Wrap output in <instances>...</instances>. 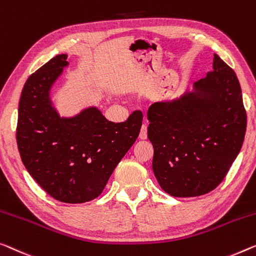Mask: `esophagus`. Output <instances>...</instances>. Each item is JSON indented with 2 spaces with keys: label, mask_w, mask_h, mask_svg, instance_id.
<instances>
[{
  "label": "esophagus",
  "mask_w": 256,
  "mask_h": 256,
  "mask_svg": "<svg viewBox=\"0 0 256 256\" xmlns=\"http://www.w3.org/2000/svg\"><path fill=\"white\" fill-rule=\"evenodd\" d=\"M139 138L141 140H144L147 139V125L144 124L142 126H141V130H140V134H139Z\"/></svg>",
  "instance_id": "obj_1"
}]
</instances>
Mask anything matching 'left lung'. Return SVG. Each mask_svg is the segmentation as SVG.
<instances>
[{
  "label": "left lung",
  "mask_w": 256,
  "mask_h": 256,
  "mask_svg": "<svg viewBox=\"0 0 256 256\" xmlns=\"http://www.w3.org/2000/svg\"><path fill=\"white\" fill-rule=\"evenodd\" d=\"M147 118L152 171L161 188L177 198L204 196L220 184L242 150L247 125L239 80L216 54L212 71L192 92L155 102Z\"/></svg>",
  "instance_id": "obj_1"
}]
</instances>
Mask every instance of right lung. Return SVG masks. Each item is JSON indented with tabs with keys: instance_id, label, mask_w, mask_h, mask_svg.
<instances>
[{
	"instance_id": "obj_1",
	"label": "right lung",
	"mask_w": 256,
	"mask_h": 256,
	"mask_svg": "<svg viewBox=\"0 0 256 256\" xmlns=\"http://www.w3.org/2000/svg\"><path fill=\"white\" fill-rule=\"evenodd\" d=\"M66 58V54L55 56L26 80L16 138L26 170L49 196L82 204L102 193L138 138L142 112H133L123 123L106 120L95 106L74 117H60L49 93L68 64Z\"/></svg>"
}]
</instances>
